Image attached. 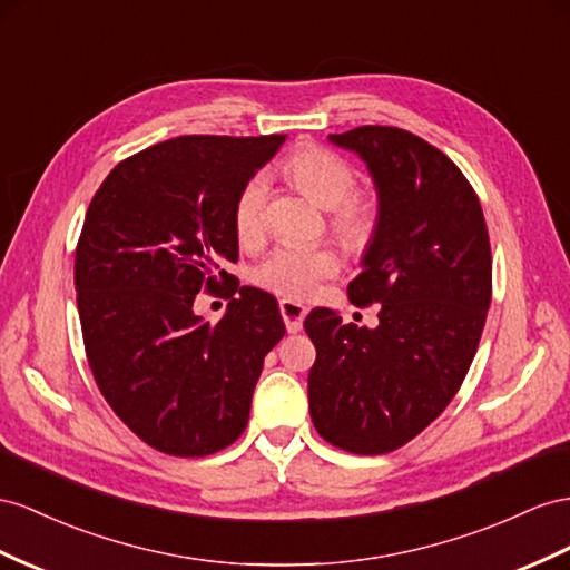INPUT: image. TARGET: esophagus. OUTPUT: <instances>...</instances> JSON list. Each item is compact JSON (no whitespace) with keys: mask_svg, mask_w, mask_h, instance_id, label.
<instances>
[{"mask_svg":"<svg viewBox=\"0 0 570 570\" xmlns=\"http://www.w3.org/2000/svg\"><path fill=\"white\" fill-rule=\"evenodd\" d=\"M279 311H282V317H284L288 334H296V332L303 330V317H305L303 303L284 298V301H279Z\"/></svg>","mask_w":570,"mask_h":570,"instance_id":"1","label":"esophagus"}]
</instances>
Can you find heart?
<instances>
[{
  "label": "heart",
  "mask_w": 570,
  "mask_h": 570,
  "mask_svg": "<svg viewBox=\"0 0 570 570\" xmlns=\"http://www.w3.org/2000/svg\"><path fill=\"white\" fill-rule=\"evenodd\" d=\"M284 173L320 207L330 209V228L344 247L358 250L368 245L377 224V207L371 195L356 189V170L346 158L325 146H303L284 160ZM267 199L269 178L255 173L233 204V230L247 247L265 238ZM337 272L340 257L327 245H276L255 265L253 282L276 296L301 301Z\"/></svg>",
  "instance_id": "b5f03b06"
}]
</instances>
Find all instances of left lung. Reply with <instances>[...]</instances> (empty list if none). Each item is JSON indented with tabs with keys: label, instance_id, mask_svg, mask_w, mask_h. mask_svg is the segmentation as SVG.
<instances>
[{
	"label": "left lung",
	"instance_id": "1",
	"mask_svg": "<svg viewBox=\"0 0 570 570\" xmlns=\"http://www.w3.org/2000/svg\"><path fill=\"white\" fill-rule=\"evenodd\" d=\"M330 141L375 183V233L346 291L381 311L375 330L330 308L305 317L311 419L327 443L383 455L441 416L472 366L491 303L489 230L470 180L421 137L363 125Z\"/></svg>",
	"mask_w": 570,
	"mask_h": 570
}]
</instances>
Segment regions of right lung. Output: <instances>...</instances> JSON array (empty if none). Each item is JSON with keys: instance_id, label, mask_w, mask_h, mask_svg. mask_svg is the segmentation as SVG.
<instances>
[{"instance_id": "add662e5", "label": "right lung", "mask_w": 570, "mask_h": 570, "mask_svg": "<svg viewBox=\"0 0 570 570\" xmlns=\"http://www.w3.org/2000/svg\"><path fill=\"white\" fill-rule=\"evenodd\" d=\"M286 135H189L120 160L94 195L75 257L86 358L100 395L146 445L204 458L245 431L272 346L274 296L240 286L233 204ZM199 289L232 298L216 326Z\"/></svg>"}]
</instances>
